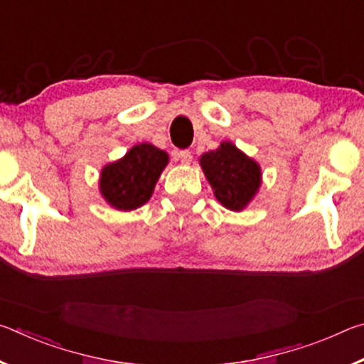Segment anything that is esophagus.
Wrapping results in <instances>:
<instances>
[{"mask_svg":"<svg viewBox=\"0 0 364 364\" xmlns=\"http://www.w3.org/2000/svg\"><path fill=\"white\" fill-rule=\"evenodd\" d=\"M178 157H180V160L184 165H188V164H191V160H193V154H191V151L184 149V151L178 152Z\"/></svg>","mask_w":364,"mask_h":364,"instance_id":"obj_1","label":"esophagus"}]
</instances>
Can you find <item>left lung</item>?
Listing matches in <instances>:
<instances>
[{"instance_id":"left-lung-1","label":"left lung","mask_w":364,"mask_h":364,"mask_svg":"<svg viewBox=\"0 0 364 364\" xmlns=\"http://www.w3.org/2000/svg\"><path fill=\"white\" fill-rule=\"evenodd\" d=\"M200 165L215 197L230 210H242L260 186L258 165L231 143L205 152Z\"/></svg>"}]
</instances>
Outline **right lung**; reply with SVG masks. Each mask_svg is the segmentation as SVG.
I'll return each instance as SVG.
<instances>
[{
	"instance_id": "right-lung-1",
	"label": "right lung",
	"mask_w": 364,
	"mask_h": 364,
	"mask_svg": "<svg viewBox=\"0 0 364 364\" xmlns=\"http://www.w3.org/2000/svg\"><path fill=\"white\" fill-rule=\"evenodd\" d=\"M168 156L152 144H138L101 173V193L110 205L133 210L149 200Z\"/></svg>"
}]
</instances>
